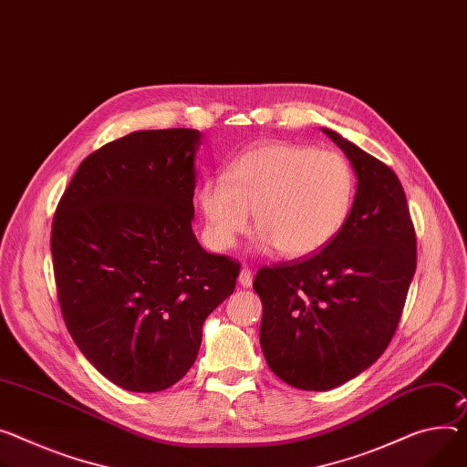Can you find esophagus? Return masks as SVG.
<instances>
[{
    "mask_svg": "<svg viewBox=\"0 0 467 467\" xmlns=\"http://www.w3.org/2000/svg\"><path fill=\"white\" fill-rule=\"evenodd\" d=\"M237 280H239V284L243 285V288H250V285H253V271H250L248 267H243Z\"/></svg>",
    "mask_w": 467,
    "mask_h": 467,
    "instance_id": "34e87169",
    "label": "esophagus"
}]
</instances>
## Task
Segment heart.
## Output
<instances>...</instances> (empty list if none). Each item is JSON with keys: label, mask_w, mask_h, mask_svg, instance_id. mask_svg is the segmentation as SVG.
Here are the masks:
<instances>
[{"label": "heart", "mask_w": 467, "mask_h": 467, "mask_svg": "<svg viewBox=\"0 0 467 467\" xmlns=\"http://www.w3.org/2000/svg\"><path fill=\"white\" fill-rule=\"evenodd\" d=\"M355 200L351 164L335 151L290 141H267L241 153L228 175H211L198 189L205 234L217 250L250 228L260 246L305 258L327 246L348 223Z\"/></svg>", "instance_id": "heart-1"}]
</instances>
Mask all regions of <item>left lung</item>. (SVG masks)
<instances>
[{"mask_svg": "<svg viewBox=\"0 0 467 467\" xmlns=\"http://www.w3.org/2000/svg\"><path fill=\"white\" fill-rule=\"evenodd\" d=\"M324 130L353 166L348 223L321 253L262 267L254 290L269 368L303 390L335 389L372 367L402 316L417 267V239L397 173L353 141Z\"/></svg>", "mask_w": 467, "mask_h": 467, "instance_id": "obj_1", "label": "left lung"}]
</instances>
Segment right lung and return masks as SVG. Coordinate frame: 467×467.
<instances>
[{"mask_svg":"<svg viewBox=\"0 0 467 467\" xmlns=\"http://www.w3.org/2000/svg\"><path fill=\"white\" fill-rule=\"evenodd\" d=\"M194 129L138 130L91 153L57 205L52 258L67 329L88 361L132 392L194 365L207 316L239 264L194 232Z\"/></svg>","mask_w":467,"mask_h":467,"instance_id":"add662e5","label":"right lung"}]
</instances>
